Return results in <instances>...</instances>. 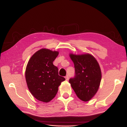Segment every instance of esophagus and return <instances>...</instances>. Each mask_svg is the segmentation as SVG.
<instances>
[{"label": "esophagus", "mask_w": 127, "mask_h": 127, "mask_svg": "<svg viewBox=\"0 0 127 127\" xmlns=\"http://www.w3.org/2000/svg\"><path fill=\"white\" fill-rule=\"evenodd\" d=\"M65 79H66V81L68 80V75H66V76H65Z\"/></svg>", "instance_id": "obj_1"}]
</instances>
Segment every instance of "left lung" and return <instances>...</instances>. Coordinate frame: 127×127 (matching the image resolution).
Returning <instances> with one entry per match:
<instances>
[{
	"label": "left lung",
	"mask_w": 127,
	"mask_h": 127,
	"mask_svg": "<svg viewBox=\"0 0 127 127\" xmlns=\"http://www.w3.org/2000/svg\"><path fill=\"white\" fill-rule=\"evenodd\" d=\"M74 65L75 76L70 79L71 84L77 96L84 102L90 100L100 87L102 73L99 63L89 53L76 55L69 53Z\"/></svg>",
	"instance_id": "1"
}]
</instances>
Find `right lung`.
<instances>
[{"label": "right lung", "mask_w": 127, "mask_h": 127, "mask_svg": "<svg viewBox=\"0 0 127 127\" xmlns=\"http://www.w3.org/2000/svg\"><path fill=\"white\" fill-rule=\"evenodd\" d=\"M58 51L42 48L32 55L27 64L25 79L27 87L38 101L48 102L58 93L59 87L65 78L59 75L58 68L53 61Z\"/></svg>", "instance_id": "add662e5"}]
</instances>
